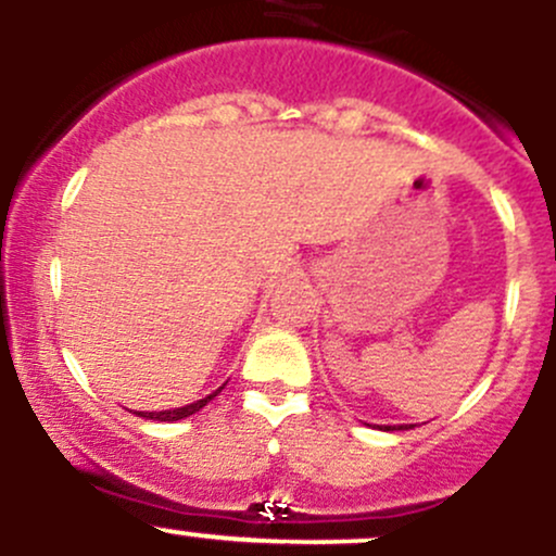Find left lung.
<instances>
[{
    "mask_svg": "<svg viewBox=\"0 0 556 556\" xmlns=\"http://www.w3.org/2000/svg\"><path fill=\"white\" fill-rule=\"evenodd\" d=\"M386 429V432H393V429H409V427H382Z\"/></svg>",
    "mask_w": 556,
    "mask_h": 556,
    "instance_id": "1",
    "label": "left lung"
}]
</instances>
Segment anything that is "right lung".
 Returning a JSON list of instances; mask_svg holds the SVG:
<instances>
[{"label": "right lung", "mask_w": 556, "mask_h": 556, "mask_svg": "<svg viewBox=\"0 0 556 556\" xmlns=\"http://www.w3.org/2000/svg\"><path fill=\"white\" fill-rule=\"evenodd\" d=\"M214 396H217V391L208 393V396H203V399H198V402L187 404V407L163 409V413H138V415H141V418H152V421H181V418H187V415H192V413H198L201 407H206Z\"/></svg>", "instance_id": "1"}]
</instances>
